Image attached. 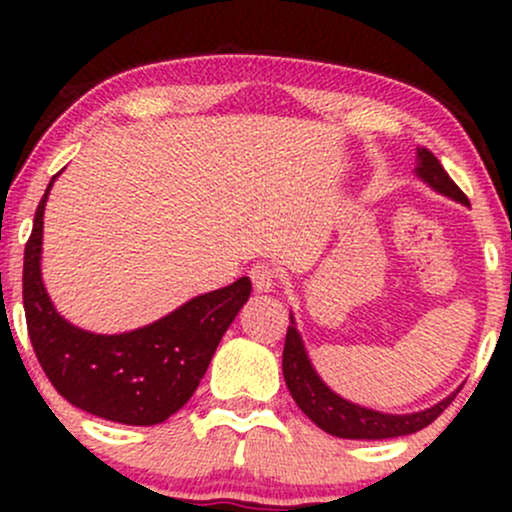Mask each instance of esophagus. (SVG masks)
Here are the masks:
<instances>
[{
	"instance_id": "34e87169",
	"label": "esophagus",
	"mask_w": 512,
	"mask_h": 512,
	"mask_svg": "<svg viewBox=\"0 0 512 512\" xmlns=\"http://www.w3.org/2000/svg\"><path fill=\"white\" fill-rule=\"evenodd\" d=\"M250 279H252V286H255L257 293H269V291H274V286H276L274 267H269V264H264V262H257L255 267L250 269Z\"/></svg>"
}]
</instances>
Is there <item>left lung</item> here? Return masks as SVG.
<instances>
[{
    "mask_svg": "<svg viewBox=\"0 0 512 512\" xmlns=\"http://www.w3.org/2000/svg\"><path fill=\"white\" fill-rule=\"evenodd\" d=\"M416 178L424 180L431 190H436L438 195L450 197L452 202H460L464 207H469V199L464 197V192L455 182L450 180V175L445 173V168L440 166V161L431 151L424 146H416ZM284 380L289 387L291 397L296 399V404L301 411L308 416L317 428H322L325 433L337 438H351V440H383V438H399L409 436V433L421 431L428 424L438 419L448 404L455 399L460 387H457L452 395L440 399L433 407L411 411V414H385V411H375L361 404L349 402L342 395L325 385V380L317 375L313 363H310L308 351H305L303 337L298 332L296 320L291 313V325L286 332V344H284Z\"/></svg>",
    "mask_w": 512,
    "mask_h": 512,
    "instance_id": "8db88e82",
    "label": "left lung"
}]
</instances>
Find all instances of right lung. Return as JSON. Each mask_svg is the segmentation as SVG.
<instances>
[{
  "label": "right lung",
  "instance_id": "add662e5",
  "mask_svg": "<svg viewBox=\"0 0 512 512\" xmlns=\"http://www.w3.org/2000/svg\"><path fill=\"white\" fill-rule=\"evenodd\" d=\"M57 175L35 209L23 255V308L35 356L74 407L127 426L161 424L197 390L221 337L248 303L250 279L240 276L231 286L190 298L139 330H81L57 313L40 272L43 214Z\"/></svg>",
  "mask_w": 512,
  "mask_h": 512
}]
</instances>
